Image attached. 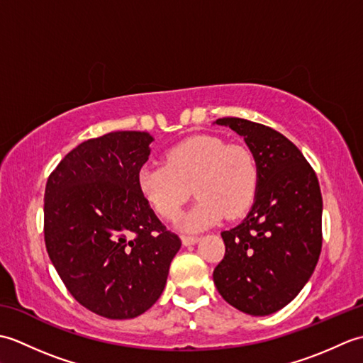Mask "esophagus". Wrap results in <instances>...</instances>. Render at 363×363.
I'll use <instances>...</instances> for the list:
<instances>
[{
	"mask_svg": "<svg viewBox=\"0 0 363 363\" xmlns=\"http://www.w3.org/2000/svg\"><path fill=\"white\" fill-rule=\"evenodd\" d=\"M181 240H182V245H184V246H191V245H196V243L199 242V237H195V235H182Z\"/></svg>",
	"mask_w": 363,
	"mask_h": 363,
	"instance_id": "obj_1",
	"label": "esophagus"
}]
</instances>
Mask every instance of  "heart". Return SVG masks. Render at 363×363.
<instances>
[{
    "label": "heart",
    "instance_id": "obj_1",
    "mask_svg": "<svg viewBox=\"0 0 363 363\" xmlns=\"http://www.w3.org/2000/svg\"><path fill=\"white\" fill-rule=\"evenodd\" d=\"M137 186L159 217L174 220L194 186L198 198L184 215L179 228L198 233L223 217L237 218L248 212L257 195L259 165L243 145H228L211 134L189 137L165 152V165H143Z\"/></svg>",
    "mask_w": 363,
    "mask_h": 363
}]
</instances>
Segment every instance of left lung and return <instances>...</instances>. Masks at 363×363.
<instances>
[{
  "mask_svg": "<svg viewBox=\"0 0 363 363\" xmlns=\"http://www.w3.org/2000/svg\"><path fill=\"white\" fill-rule=\"evenodd\" d=\"M215 125L243 137L257 160L259 189L245 220L221 233L226 252L213 282L235 309L265 317L295 299L317 267L320 184L303 152L277 130L233 117Z\"/></svg>",
  "mask_w": 363,
  "mask_h": 363,
  "instance_id": "obj_1",
  "label": "left lung"
}]
</instances>
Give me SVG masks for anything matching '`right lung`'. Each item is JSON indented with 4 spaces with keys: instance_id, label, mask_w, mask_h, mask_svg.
<instances>
[{
    "instance_id": "1",
    "label": "right lung",
    "mask_w": 363,
    "mask_h": 363,
    "mask_svg": "<svg viewBox=\"0 0 363 363\" xmlns=\"http://www.w3.org/2000/svg\"><path fill=\"white\" fill-rule=\"evenodd\" d=\"M152 140L140 130L90 138L46 182V251L73 298L104 318L148 311L181 248L137 186Z\"/></svg>"
}]
</instances>
